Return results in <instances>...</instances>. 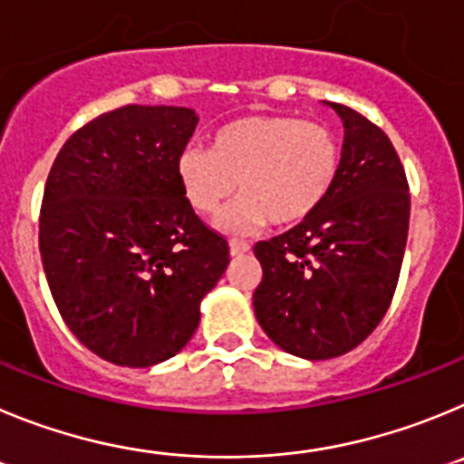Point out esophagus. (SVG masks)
<instances>
[{
	"label": "esophagus",
	"instance_id": "esophagus-1",
	"mask_svg": "<svg viewBox=\"0 0 464 464\" xmlns=\"http://www.w3.org/2000/svg\"><path fill=\"white\" fill-rule=\"evenodd\" d=\"M228 249H231V256H240V254L249 252V245L242 240H231L228 242Z\"/></svg>",
	"mask_w": 464,
	"mask_h": 464
}]
</instances>
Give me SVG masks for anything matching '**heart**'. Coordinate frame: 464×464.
<instances>
[{
    "label": "heart",
    "mask_w": 464,
    "mask_h": 464,
    "mask_svg": "<svg viewBox=\"0 0 464 464\" xmlns=\"http://www.w3.org/2000/svg\"><path fill=\"white\" fill-rule=\"evenodd\" d=\"M342 150L331 129L294 115H242L212 133L210 150L187 148L175 173L187 203L215 215L228 196L240 198L219 219L227 231L310 219L335 189Z\"/></svg>",
    "instance_id": "heart-1"
}]
</instances>
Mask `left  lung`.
I'll return each mask as SVG.
<instances>
[{"label":"left lung","instance_id":"8db88e82","mask_svg":"<svg viewBox=\"0 0 464 464\" xmlns=\"http://www.w3.org/2000/svg\"><path fill=\"white\" fill-rule=\"evenodd\" d=\"M328 201L291 231L261 240L254 314L266 335L307 361L352 352L393 300L409 231V185L386 133L353 108Z\"/></svg>","mask_w":464,"mask_h":464}]
</instances>
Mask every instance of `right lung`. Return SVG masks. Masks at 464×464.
I'll return each instance as SVG.
<instances>
[{
  "label": "right lung",
  "mask_w": 464,
  "mask_h": 464,
  "mask_svg": "<svg viewBox=\"0 0 464 464\" xmlns=\"http://www.w3.org/2000/svg\"><path fill=\"white\" fill-rule=\"evenodd\" d=\"M198 118L122 106L78 129L45 182L39 249L62 319L103 361L150 367L191 340L228 245L175 173Z\"/></svg>",
  "instance_id": "add662e5"
}]
</instances>
